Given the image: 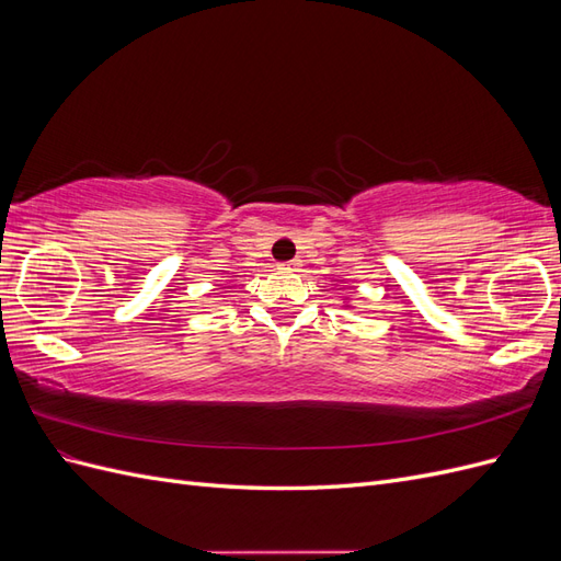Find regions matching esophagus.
<instances>
[{
  "mask_svg": "<svg viewBox=\"0 0 561 561\" xmlns=\"http://www.w3.org/2000/svg\"><path fill=\"white\" fill-rule=\"evenodd\" d=\"M278 266L285 268V271H297V268L301 266V262H299V260H290V262H280Z\"/></svg>",
  "mask_w": 561,
  "mask_h": 561,
  "instance_id": "34e87169",
  "label": "esophagus"
}]
</instances>
